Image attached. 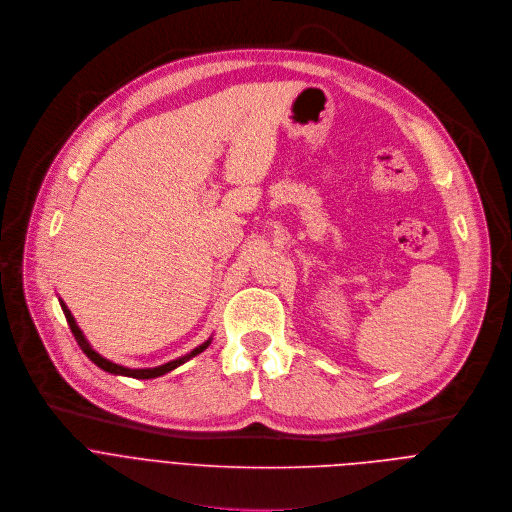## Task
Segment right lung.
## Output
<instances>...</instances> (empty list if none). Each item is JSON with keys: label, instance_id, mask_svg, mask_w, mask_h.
<instances>
[{"label": "right lung", "instance_id": "obj_1", "mask_svg": "<svg viewBox=\"0 0 512 512\" xmlns=\"http://www.w3.org/2000/svg\"><path fill=\"white\" fill-rule=\"evenodd\" d=\"M60 306H62L64 317H66V321H68V327H70V331H72V335H74L76 343L80 345L82 353H84V355H86L94 365H98L100 369H105V371H109V373H113V375H125V377H135V379H153V377H159V375H165V373L173 371L175 367L183 365L185 361H189L191 357L199 355L201 351H206V349H208V345L212 343V341H206L203 345L195 347L191 353H187V355H183V357H179V359H173V361H169V363H165V365H159V367H149V369H129V367L117 365V363H113V361H109V359H105V357H100V355H98V353L88 345V341L84 339L82 331L78 329V325H76V321H74L72 313L68 311V306H66L62 300H60Z\"/></svg>", "mask_w": 512, "mask_h": 512}]
</instances>
